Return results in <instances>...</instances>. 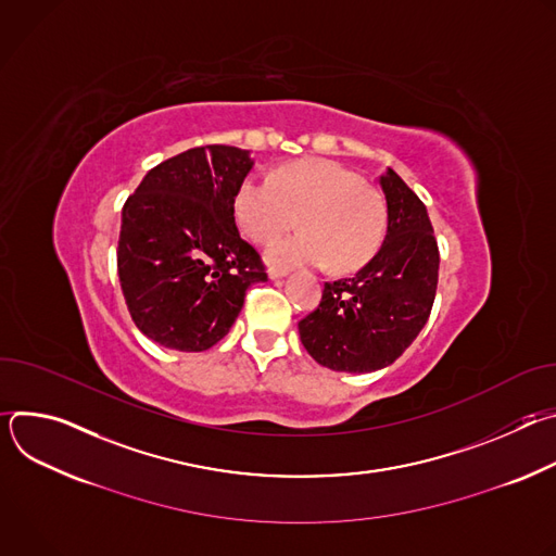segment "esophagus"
Masks as SVG:
<instances>
[{
    "label": "esophagus",
    "instance_id": "1",
    "mask_svg": "<svg viewBox=\"0 0 556 556\" xmlns=\"http://www.w3.org/2000/svg\"><path fill=\"white\" fill-rule=\"evenodd\" d=\"M286 275H288L286 268H270V270H268V277H270V279H281V277H286Z\"/></svg>",
    "mask_w": 556,
    "mask_h": 556
}]
</instances>
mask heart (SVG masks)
I'll list each match as a JSON object with an SVG mask.
<instances>
[{
	"instance_id": "1",
	"label": "heart",
	"mask_w": 556,
	"mask_h": 556,
	"mask_svg": "<svg viewBox=\"0 0 556 556\" xmlns=\"http://www.w3.org/2000/svg\"><path fill=\"white\" fill-rule=\"evenodd\" d=\"M235 219L257 244H270L294 224L299 235L268 249V262L363 268L380 249L387 211L378 189L324 157L279 167L270 180L249 176L235 193Z\"/></svg>"
}]
</instances>
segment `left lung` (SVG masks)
Here are the masks:
<instances>
[{
	"instance_id": "left-lung-1",
	"label": "left lung",
	"mask_w": 556,
	"mask_h": 556,
	"mask_svg": "<svg viewBox=\"0 0 556 556\" xmlns=\"http://www.w3.org/2000/svg\"><path fill=\"white\" fill-rule=\"evenodd\" d=\"M378 182L387 200L382 247L354 277L328 281L299 321L307 354L334 371L391 365L420 334L435 299L440 253L427 206L393 169Z\"/></svg>"
}]
</instances>
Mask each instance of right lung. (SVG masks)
<instances>
[{"instance_id":"1","label":"right lung","mask_w":556,"mask_h":556,"mask_svg":"<svg viewBox=\"0 0 556 556\" xmlns=\"http://www.w3.org/2000/svg\"><path fill=\"white\" fill-rule=\"evenodd\" d=\"M251 169L247 149L193 147L147 172L127 198L116 264L147 339L204 352L228 334L247 290L268 279L235 224V193Z\"/></svg>"}]
</instances>
